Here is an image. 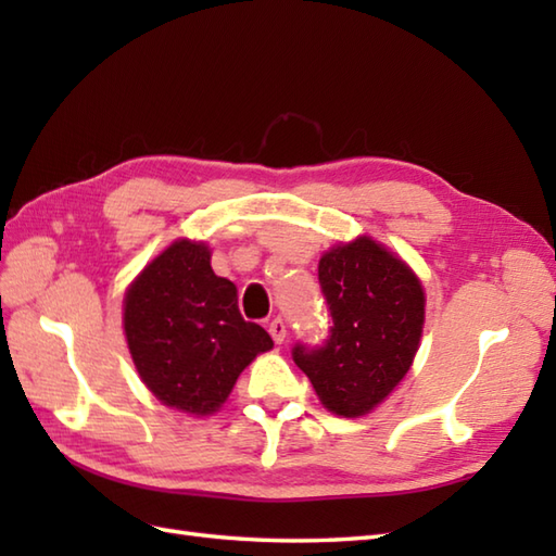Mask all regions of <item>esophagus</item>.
Instances as JSON below:
<instances>
[{"mask_svg": "<svg viewBox=\"0 0 556 556\" xmlns=\"http://www.w3.org/2000/svg\"><path fill=\"white\" fill-rule=\"evenodd\" d=\"M267 329H269L271 339H275V344H281V341L287 339V325H285V320H281V317H275V320L267 325Z\"/></svg>", "mask_w": 556, "mask_h": 556, "instance_id": "esophagus-1", "label": "esophagus"}]
</instances>
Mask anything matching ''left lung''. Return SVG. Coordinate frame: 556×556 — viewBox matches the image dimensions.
Returning <instances> with one entry per match:
<instances>
[{"label": "left lung", "mask_w": 556, "mask_h": 556, "mask_svg": "<svg viewBox=\"0 0 556 556\" xmlns=\"http://www.w3.org/2000/svg\"><path fill=\"white\" fill-rule=\"evenodd\" d=\"M332 327L320 346H293L327 410L358 418L392 394L420 346L425 293L404 260L370 236L339 243L317 265Z\"/></svg>", "instance_id": "1"}]
</instances>
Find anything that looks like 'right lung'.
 <instances>
[{"label":"right lung","mask_w":556,"mask_h":556,"mask_svg":"<svg viewBox=\"0 0 556 556\" xmlns=\"http://www.w3.org/2000/svg\"><path fill=\"white\" fill-rule=\"evenodd\" d=\"M124 332L150 392L193 416L215 413L245 365L275 346L241 317L233 281L212 271L210 248L188 239L174 241L128 287Z\"/></svg>","instance_id":"obj_1"}]
</instances>
